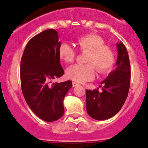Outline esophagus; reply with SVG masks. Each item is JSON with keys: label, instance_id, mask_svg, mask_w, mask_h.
Segmentation results:
<instances>
[{"label": "esophagus", "instance_id": "esophagus-1", "mask_svg": "<svg viewBox=\"0 0 148 148\" xmlns=\"http://www.w3.org/2000/svg\"><path fill=\"white\" fill-rule=\"evenodd\" d=\"M79 85V84L78 83H76V82H73V87H77V86Z\"/></svg>", "mask_w": 148, "mask_h": 148}]
</instances>
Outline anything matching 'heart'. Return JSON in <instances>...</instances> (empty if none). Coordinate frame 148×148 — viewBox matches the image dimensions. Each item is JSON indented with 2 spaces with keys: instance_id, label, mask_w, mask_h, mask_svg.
I'll use <instances>...</instances> for the list:
<instances>
[{
  "instance_id": "1",
  "label": "heart",
  "mask_w": 148,
  "mask_h": 148,
  "mask_svg": "<svg viewBox=\"0 0 148 148\" xmlns=\"http://www.w3.org/2000/svg\"><path fill=\"white\" fill-rule=\"evenodd\" d=\"M104 39L95 34H87L77 40L76 44L82 52H87L85 64H75L66 70V76L78 83L92 79L95 68L99 73L108 71L113 66L115 56L113 49L104 44ZM58 55L66 64L74 61L76 52L67 43H62L58 48Z\"/></svg>"
}]
</instances>
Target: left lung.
Wrapping results in <instances>:
<instances>
[{
    "label": "left lung",
    "instance_id": "obj_1",
    "mask_svg": "<svg viewBox=\"0 0 148 148\" xmlns=\"http://www.w3.org/2000/svg\"><path fill=\"white\" fill-rule=\"evenodd\" d=\"M118 58L116 69L110 73L105 80L102 92L99 89L86 90L87 111L91 118L106 120L119 112L125 104L130 84V65L129 56L122 42L116 44Z\"/></svg>",
    "mask_w": 148,
    "mask_h": 148
}]
</instances>
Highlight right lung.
Masks as SVG:
<instances>
[{"label": "right lung", "mask_w": 148, "mask_h": 148, "mask_svg": "<svg viewBox=\"0 0 148 148\" xmlns=\"http://www.w3.org/2000/svg\"><path fill=\"white\" fill-rule=\"evenodd\" d=\"M58 32L44 30L27 43L21 63L22 92L29 108L46 121H54L64 115V99L72 87L71 81L53 83L64 70L60 64Z\"/></svg>", "instance_id": "add662e5"}]
</instances>
